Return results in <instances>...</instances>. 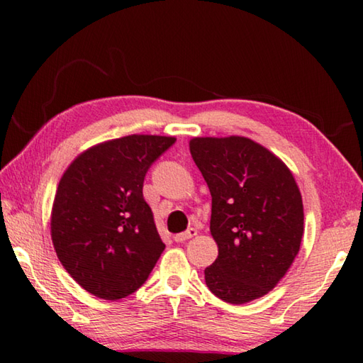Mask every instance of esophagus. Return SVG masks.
Listing matches in <instances>:
<instances>
[{"instance_id": "34e87169", "label": "esophagus", "mask_w": 363, "mask_h": 363, "mask_svg": "<svg viewBox=\"0 0 363 363\" xmlns=\"http://www.w3.org/2000/svg\"><path fill=\"white\" fill-rule=\"evenodd\" d=\"M195 235H196V230L194 229V227H190V229H187L186 232L177 233V235H174V242L184 243V242H187L189 238H192V237H195Z\"/></svg>"}]
</instances>
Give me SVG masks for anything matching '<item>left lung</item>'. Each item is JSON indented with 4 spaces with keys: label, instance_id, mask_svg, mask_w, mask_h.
<instances>
[{
    "label": "left lung",
    "instance_id": "obj_1",
    "mask_svg": "<svg viewBox=\"0 0 363 363\" xmlns=\"http://www.w3.org/2000/svg\"><path fill=\"white\" fill-rule=\"evenodd\" d=\"M190 153L210 187V230L219 248L205 269L208 288L230 304L264 296L290 269L304 232L291 171L240 136L195 138Z\"/></svg>",
    "mask_w": 363,
    "mask_h": 363
}]
</instances>
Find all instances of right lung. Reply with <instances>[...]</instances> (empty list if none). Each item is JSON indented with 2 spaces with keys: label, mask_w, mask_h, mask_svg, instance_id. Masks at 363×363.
<instances>
[{
  "label": "right lung",
  "mask_w": 363,
  "mask_h": 363,
  "mask_svg": "<svg viewBox=\"0 0 363 363\" xmlns=\"http://www.w3.org/2000/svg\"><path fill=\"white\" fill-rule=\"evenodd\" d=\"M174 138L133 136L91 147L59 182L51 237L59 261L86 291L121 299L149 279L164 243L143 187Z\"/></svg>",
  "instance_id": "add662e5"
}]
</instances>
